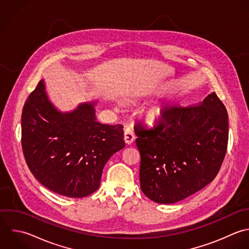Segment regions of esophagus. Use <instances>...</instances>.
Instances as JSON below:
<instances>
[{"label": "esophagus", "mask_w": 249, "mask_h": 249, "mask_svg": "<svg viewBox=\"0 0 249 249\" xmlns=\"http://www.w3.org/2000/svg\"><path fill=\"white\" fill-rule=\"evenodd\" d=\"M136 137L135 134L133 132V130L131 128H126L124 131V141L127 144H131L133 143V142L135 141Z\"/></svg>", "instance_id": "obj_1"}]
</instances>
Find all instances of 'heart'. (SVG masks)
Listing matches in <instances>:
<instances>
[{
	"label": "heart",
	"instance_id": "1",
	"mask_svg": "<svg viewBox=\"0 0 249 249\" xmlns=\"http://www.w3.org/2000/svg\"><path fill=\"white\" fill-rule=\"evenodd\" d=\"M163 118V111L158 107H152L145 112V120L148 123L154 124Z\"/></svg>",
	"mask_w": 249,
	"mask_h": 249
}]
</instances>
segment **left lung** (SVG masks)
I'll use <instances>...</instances> for the list:
<instances>
[{
    "label": "left lung",
    "mask_w": 249,
    "mask_h": 249,
    "mask_svg": "<svg viewBox=\"0 0 249 249\" xmlns=\"http://www.w3.org/2000/svg\"><path fill=\"white\" fill-rule=\"evenodd\" d=\"M162 111L153 127H134L141 188L158 204H174L203 189L218 174L228 144V113L215 92L194 106Z\"/></svg>",
    "instance_id": "1"
}]
</instances>
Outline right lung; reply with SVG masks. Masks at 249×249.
Here are the masks:
<instances>
[{"label": "right lung", "instance_id": "obj_1", "mask_svg": "<svg viewBox=\"0 0 249 249\" xmlns=\"http://www.w3.org/2000/svg\"><path fill=\"white\" fill-rule=\"evenodd\" d=\"M97 102L62 112L49 101L44 80L22 110L21 142L34 177L49 190L70 198L94 193L108 159L125 146L123 126L97 121Z\"/></svg>", "mask_w": 249, "mask_h": 249}]
</instances>
